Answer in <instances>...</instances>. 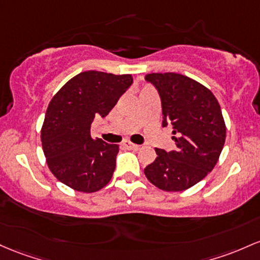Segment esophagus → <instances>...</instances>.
<instances>
[{
	"label": "esophagus",
	"mask_w": 260,
	"mask_h": 260,
	"mask_svg": "<svg viewBox=\"0 0 260 260\" xmlns=\"http://www.w3.org/2000/svg\"><path fill=\"white\" fill-rule=\"evenodd\" d=\"M123 145L127 148V149H131V150H138L139 148H141V145L132 143V142H124Z\"/></svg>",
	"instance_id": "34e87169"
}]
</instances>
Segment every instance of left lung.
I'll return each mask as SVG.
<instances>
[{"mask_svg":"<svg viewBox=\"0 0 260 260\" xmlns=\"http://www.w3.org/2000/svg\"><path fill=\"white\" fill-rule=\"evenodd\" d=\"M161 99L162 127L170 124L176 149L156 148V159L144 169L158 189L178 192L198 184L217 164L226 141V123L212 91L176 73L148 74Z\"/></svg>","mask_w":260,"mask_h":260,"instance_id":"left-lung-1","label":"left lung"}]
</instances>
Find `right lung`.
Returning <instances> with one entry per match:
<instances>
[{"mask_svg":"<svg viewBox=\"0 0 260 260\" xmlns=\"http://www.w3.org/2000/svg\"><path fill=\"white\" fill-rule=\"evenodd\" d=\"M131 74L84 71L70 79L49 102L41 131L48 168L62 184L96 192L110 182L118 145L90 135L95 117L108 115L132 85Z\"/></svg>","mask_w":260,"mask_h":260,"instance_id":"1","label":"right lung"}]
</instances>
